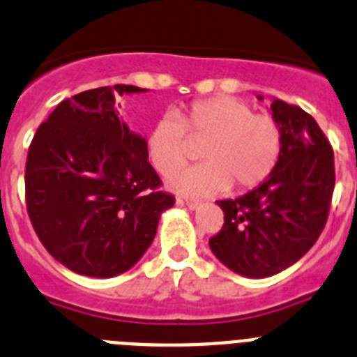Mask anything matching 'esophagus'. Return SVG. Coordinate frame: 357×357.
I'll return each mask as SVG.
<instances>
[{"mask_svg": "<svg viewBox=\"0 0 357 357\" xmlns=\"http://www.w3.org/2000/svg\"><path fill=\"white\" fill-rule=\"evenodd\" d=\"M182 204H185L189 209H198V207H202V202L197 200V198H185V200H182Z\"/></svg>", "mask_w": 357, "mask_h": 357, "instance_id": "esophagus-1", "label": "esophagus"}]
</instances>
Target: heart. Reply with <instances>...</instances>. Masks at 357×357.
I'll return each mask as SVG.
<instances>
[{"label":"heart","instance_id":"obj_1","mask_svg":"<svg viewBox=\"0 0 357 357\" xmlns=\"http://www.w3.org/2000/svg\"><path fill=\"white\" fill-rule=\"evenodd\" d=\"M189 139L204 141L206 162L175 174L169 184L202 197L230 185L234 191L257 188L272 175L282 151L279 123L232 96L195 100L157 119L146 134L148 160L160 175H172L192 153Z\"/></svg>","mask_w":357,"mask_h":357}]
</instances>
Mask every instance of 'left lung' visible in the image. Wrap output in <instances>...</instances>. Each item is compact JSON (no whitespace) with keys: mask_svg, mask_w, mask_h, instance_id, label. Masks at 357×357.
Returning a JSON list of instances; mask_svg holds the SVG:
<instances>
[{"mask_svg":"<svg viewBox=\"0 0 357 357\" xmlns=\"http://www.w3.org/2000/svg\"><path fill=\"white\" fill-rule=\"evenodd\" d=\"M282 132L275 169L250 193L220 200L223 227L209 239L218 259L245 277L282 272L313 247L327 223L334 191V151L311 114L272 103Z\"/></svg>","mask_w":357,"mask_h":357,"instance_id":"left-lung-1","label":"left lung"}]
</instances>
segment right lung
<instances>
[{
	"label": "right lung",
	"instance_id": "1",
	"mask_svg": "<svg viewBox=\"0 0 357 357\" xmlns=\"http://www.w3.org/2000/svg\"><path fill=\"white\" fill-rule=\"evenodd\" d=\"M135 85L84 91L40 123L24 168L26 211L37 238L61 264L87 277H114L143 257L162 211L146 141L118 118L116 98Z\"/></svg>",
	"mask_w": 357,
	"mask_h": 357
}]
</instances>
